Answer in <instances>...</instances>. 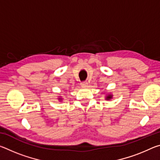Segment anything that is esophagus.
Segmentation results:
<instances>
[{
  "mask_svg": "<svg viewBox=\"0 0 160 160\" xmlns=\"http://www.w3.org/2000/svg\"><path fill=\"white\" fill-rule=\"evenodd\" d=\"M80 85L82 87H86L87 85H88V82H82Z\"/></svg>",
  "mask_w": 160,
  "mask_h": 160,
  "instance_id": "esophagus-1",
  "label": "esophagus"
}]
</instances>
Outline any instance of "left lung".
Masks as SVG:
<instances>
[{"label":"left lung","instance_id":"1","mask_svg":"<svg viewBox=\"0 0 160 160\" xmlns=\"http://www.w3.org/2000/svg\"><path fill=\"white\" fill-rule=\"evenodd\" d=\"M112 95H109V96H108L107 97V99H110L111 98H112Z\"/></svg>","mask_w":160,"mask_h":160}]
</instances>
